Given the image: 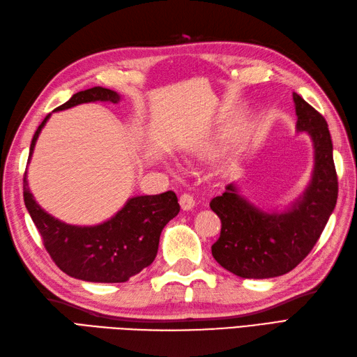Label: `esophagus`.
Returning a JSON list of instances; mask_svg holds the SVG:
<instances>
[{
	"label": "esophagus",
	"mask_w": 357,
	"mask_h": 357,
	"mask_svg": "<svg viewBox=\"0 0 357 357\" xmlns=\"http://www.w3.org/2000/svg\"><path fill=\"white\" fill-rule=\"evenodd\" d=\"M180 206L183 211H192L194 206H195V199L192 195L189 194H183L180 197Z\"/></svg>",
	"instance_id": "obj_1"
}]
</instances>
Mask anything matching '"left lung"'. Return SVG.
I'll list each match as a JSON object with an SVG mask.
<instances>
[{"label":"left lung","instance_id":"obj_1","mask_svg":"<svg viewBox=\"0 0 357 357\" xmlns=\"http://www.w3.org/2000/svg\"><path fill=\"white\" fill-rule=\"evenodd\" d=\"M292 98L297 133H306L314 146V168L303 194L283 211H264L231 181L211 202L221 220L212 255L242 279H271L289 273L314 248L336 206L337 177L326 119L298 93L294 92Z\"/></svg>","mask_w":357,"mask_h":357}]
</instances>
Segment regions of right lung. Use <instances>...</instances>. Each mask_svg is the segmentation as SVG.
I'll use <instances>...</instances> for the list:
<instances>
[{"instance_id": "add662e5", "label": "right lung", "mask_w": 357, "mask_h": 357, "mask_svg": "<svg viewBox=\"0 0 357 357\" xmlns=\"http://www.w3.org/2000/svg\"><path fill=\"white\" fill-rule=\"evenodd\" d=\"M97 101L116 104L121 95L97 86L74 93L54 112ZM50 116L51 113L31 139L29 163ZM24 202L56 265L74 279L93 283H123L151 265L158 255L163 227L180 212L177 195L168 190L159 195L128 198L112 218L100 224H66L36 203L29 188L27 171L24 176Z\"/></svg>"}]
</instances>
